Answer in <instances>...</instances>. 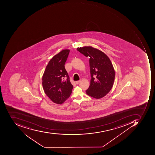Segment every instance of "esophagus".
<instances>
[{"label":"esophagus","mask_w":155,"mask_h":155,"mask_svg":"<svg viewBox=\"0 0 155 155\" xmlns=\"http://www.w3.org/2000/svg\"><path fill=\"white\" fill-rule=\"evenodd\" d=\"M80 82H81V81H75V83L76 84H78L80 83Z\"/></svg>","instance_id":"obj_1"}]
</instances>
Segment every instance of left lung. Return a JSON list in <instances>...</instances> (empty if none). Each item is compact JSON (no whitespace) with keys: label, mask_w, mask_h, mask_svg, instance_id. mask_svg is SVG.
Wrapping results in <instances>:
<instances>
[{"label":"left lung","mask_w":155,"mask_h":155,"mask_svg":"<svg viewBox=\"0 0 155 155\" xmlns=\"http://www.w3.org/2000/svg\"><path fill=\"white\" fill-rule=\"evenodd\" d=\"M77 50L89 58L91 79L86 93L95 99L102 98L110 91L114 82L115 72L110 60L101 51L90 46Z\"/></svg>","instance_id":"left-lung-1"}]
</instances>
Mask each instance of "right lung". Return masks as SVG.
Masks as SVG:
<instances>
[{
  "instance_id": "right-lung-1",
  "label": "right lung",
  "mask_w": 155,
  "mask_h": 155,
  "mask_svg": "<svg viewBox=\"0 0 155 155\" xmlns=\"http://www.w3.org/2000/svg\"><path fill=\"white\" fill-rule=\"evenodd\" d=\"M69 52V50H63L54 56L49 62L43 75L45 93L53 102L59 104L69 98L73 88L65 68Z\"/></svg>"
}]
</instances>
